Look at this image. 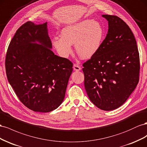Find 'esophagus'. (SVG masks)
Instances as JSON below:
<instances>
[{"mask_svg": "<svg viewBox=\"0 0 147 147\" xmlns=\"http://www.w3.org/2000/svg\"><path fill=\"white\" fill-rule=\"evenodd\" d=\"M73 69L74 71H80L81 69V68L79 65H78L76 64H74L73 65Z\"/></svg>", "mask_w": 147, "mask_h": 147, "instance_id": "34e87169", "label": "esophagus"}]
</instances>
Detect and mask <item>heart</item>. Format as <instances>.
Returning a JSON list of instances; mask_svg holds the SVG:
<instances>
[{"instance_id":"1","label":"heart","mask_w":147,"mask_h":147,"mask_svg":"<svg viewBox=\"0 0 147 147\" xmlns=\"http://www.w3.org/2000/svg\"><path fill=\"white\" fill-rule=\"evenodd\" d=\"M60 36L53 37L52 40L58 55L68 58L73 52L72 44H74L79 57L88 60L101 47L105 31L101 24L88 18L66 26L61 29Z\"/></svg>"}]
</instances>
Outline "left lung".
Returning a JSON list of instances; mask_svg holds the SVG:
<instances>
[{
  "label": "left lung",
  "instance_id": "8db88e82",
  "mask_svg": "<svg viewBox=\"0 0 147 147\" xmlns=\"http://www.w3.org/2000/svg\"><path fill=\"white\" fill-rule=\"evenodd\" d=\"M108 30L101 47L83 64L84 86L90 101L111 111L128 99L139 82L140 61L131 29L116 16L103 15Z\"/></svg>",
  "mask_w": 147,
  "mask_h": 147
}]
</instances>
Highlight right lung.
I'll use <instances>...</instances> for the list:
<instances>
[{
	"label": "right lung",
	"instance_id": "1",
	"mask_svg": "<svg viewBox=\"0 0 147 147\" xmlns=\"http://www.w3.org/2000/svg\"><path fill=\"white\" fill-rule=\"evenodd\" d=\"M47 23L23 24L7 50L8 81L20 100L30 110L48 113L63 101L73 63L52 51Z\"/></svg>",
	"mask_w": 147,
	"mask_h": 147
}]
</instances>
